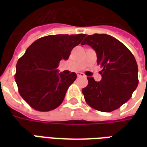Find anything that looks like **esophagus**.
<instances>
[{
  "mask_svg": "<svg viewBox=\"0 0 147 147\" xmlns=\"http://www.w3.org/2000/svg\"><path fill=\"white\" fill-rule=\"evenodd\" d=\"M77 76L78 77H85L86 76L84 75L83 73H82V72H79V73L77 74Z\"/></svg>",
  "mask_w": 147,
  "mask_h": 147,
  "instance_id": "1",
  "label": "esophagus"
}]
</instances>
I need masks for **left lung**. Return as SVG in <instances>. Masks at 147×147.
Returning <instances> with one entry per match:
<instances>
[{"label": "left lung", "mask_w": 147, "mask_h": 147, "mask_svg": "<svg viewBox=\"0 0 147 147\" xmlns=\"http://www.w3.org/2000/svg\"><path fill=\"white\" fill-rule=\"evenodd\" d=\"M82 45L96 52L97 63L103 69L102 80L87 77L83 91L86 103L102 112H112L126 103L137 88L138 65L132 53L123 43L105 34L87 35Z\"/></svg>", "instance_id": "8db88e82"}]
</instances>
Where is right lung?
Returning <instances> with one entry per match:
<instances>
[{"label":"right lung","instance_id":"right-lung-1","mask_svg":"<svg viewBox=\"0 0 147 147\" xmlns=\"http://www.w3.org/2000/svg\"><path fill=\"white\" fill-rule=\"evenodd\" d=\"M84 34L49 35L38 39L18 61L15 80L24 101L34 109L47 112L64 101L76 74L58 71L61 60H67L74 47L80 44Z\"/></svg>","mask_w":147,"mask_h":147}]
</instances>
